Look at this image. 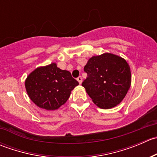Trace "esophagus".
I'll return each mask as SVG.
<instances>
[{
    "label": "esophagus",
    "mask_w": 157,
    "mask_h": 157,
    "mask_svg": "<svg viewBox=\"0 0 157 157\" xmlns=\"http://www.w3.org/2000/svg\"><path fill=\"white\" fill-rule=\"evenodd\" d=\"M77 81L79 82V83H80V84H81V83H82V80H83V79H82V77H78L77 78Z\"/></svg>",
    "instance_id": "34e87169"
}]
</instances>
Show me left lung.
Segmentation results:
<instances>
[{"mask_svg":"<svg viewBox=\"0 0 157 157\" xmlns=\"http://www.w3.org/2000/svg\"><path fill=\"white\" fill-rule=\"evenodd\" d=\"M84 71L87 77L82 86L99 108L109 109L118 105L131 86L129 64L114 54L93 56L85 65Z\"/></svg>","mask_w":157,"mask_h":157,"instance_id":"8db88e82","label":"left lung"}]
</instances>
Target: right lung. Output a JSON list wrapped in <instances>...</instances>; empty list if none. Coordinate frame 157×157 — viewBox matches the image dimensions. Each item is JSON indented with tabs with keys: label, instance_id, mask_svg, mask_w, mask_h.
Instances as JSON below:
<instances>
[{
	"label": "right lung",
	"instance_id": "right-lung-1",
	"mask_svg": "<svg viewBox=\"0 0 157 157\" xmlns=\"http://www.w3.org/2000/svg\"><path fill=\"white\" fill-rule=\"evenodd\" d=\"M78 84L68 71L60 69L56 63L37 67L25 80L30 99L39 108L48 111L56 110L64 105Z\"/></svg>",
	"mask_w": 157,
	"mask_h": 157
}]
</instances>
